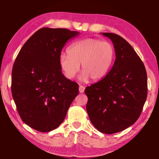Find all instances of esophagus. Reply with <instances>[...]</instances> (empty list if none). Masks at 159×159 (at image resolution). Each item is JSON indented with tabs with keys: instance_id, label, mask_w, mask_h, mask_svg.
Returning a JSON list of instances; mask_svg holds the SVG:
<instances>
[{
	"instance_id": "esophagus-1",
	"label": "esophagus",
	"mask_w": 159,
	"mask_h": 159,
	"mask_svg": "<svg viewBox=\"0 0 159 159\" xmlns=\"http://www.w3.org/2000/svg\"><path fill=\"white\" fill-rule=\"evenodd\" d=\"M84 90H85V87H84V86L80 85L79 86V92H80V93H84Z\"/></svg>"
}]
</instances>
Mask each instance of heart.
<instances>
[{
    "label": "heart",
    "mask_w": 159,
    "mask_h": 159,
    "mask_svg": "<svg viewBox=\"0 0 159 159\" xmlns=\"http://www.w3.org/2000/svg\"><path fill=\"white\" fill-rule=\"evenodd\" d=\"M68 54L61 53L59 64L67 79L75 77L81 64L83 81L89 79L98 81L108 74L114 64L116 51L111 43L88 38L77 41L68 48Z\"/></svg>",
    "instance_id": "heart-1"
}]
</instances>
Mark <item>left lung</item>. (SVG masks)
<instances>
[{
	"label": "left lung",
	"instance_id": "left-lung-1",
	"mask_svg": "<svg viewBox=\"0 0 159 159\" xmlns=\"http://www.w3.org/2000/svg\"><path fill=\"white\" fill-rule=\"evenodd\" d=\"M102 34L114 44L116 60L104 79L85 88L86 110L99 131L113 134L138 119L147 99V76L141 59L124 39L113 33Z\"/></svg>",
	"mask_w": 159,
	"mask_h": 159
}]
</instances>
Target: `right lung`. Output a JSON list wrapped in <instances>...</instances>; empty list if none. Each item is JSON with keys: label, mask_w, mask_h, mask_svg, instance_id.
<instances>
[{"label": "right lung", "mask_w": 159, "mask_h": 159, "mask_svg": "<svg viewBox=\"0 0 159 159\" xmlns=\"http://www.w3.org/2000/svg\"><path fill=\"white\" fill-rule=\"evenodd\" d=\"M79 32L42 28L21 48L12 71L11 90L23 122L40 132H49L64 121L79 94V85L64 76L59 56L64 45Z\"/></svg>", "instance_id": "obj_1"}]
</instances>
